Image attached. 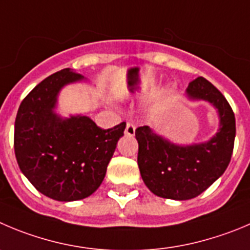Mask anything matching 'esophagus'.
I'll use <instances>...</instances> for the list:
<instances>
[{"mask_svg": "<svg viewBox=\"0 0 250 250\" xmlns=\"http://www.w3.org/2000/svg\"><path fill=\"white\" fill-rule=\"evenodd\" d=\"M135 130H136V126H135L132 123L126 124V129H125V135H129V136H134Z\"/></svg>", "mask_w": 250, "mask_h": 250, "instance_id": "34e87169", "label": "esophagus"}]
</instances>
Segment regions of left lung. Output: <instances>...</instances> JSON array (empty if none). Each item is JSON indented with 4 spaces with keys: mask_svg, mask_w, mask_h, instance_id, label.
I'll return each mask as SVG.
<instances>
[{
    "mask_svg": "<svg viewBox=\"0 0 250 250\" xmlns=\"http://www.w3.org/2000/svg\"><path fill=\"white\" fill-rule=\"evenodd\" d=\"M185 93L190 101L208 102L217 111L220 125L210 140L179 145L149 126L135 131L142 180L154 195L172 200L196 198L213 184L229 165L236 137L233 110L212 83L198 77L189 83Z\"/></svg>",
    "mask_w": 250,
    "mask_h": 250,
    "instance_id": "obj_1",
    "label": "left lung"
}]
</instances>
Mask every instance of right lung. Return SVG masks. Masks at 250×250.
Wrapping results in <instances>:
<instances>
[{"instance_id": "right-lung-1", "label": "right lung", "mask_w": 250, "mask_h": 250, "mask_svg": "<svg viewBox=\"0 0 250 250\" xmlns=\"http://www.w3.org/2000/svg\"><path fill=\"white\" fill-rule=\"evenodd\" d=\"M85 81L71 68L49 76L23 99L14 123V153L35 189L58 201L88 198L103 182L126 124L103 130L85 115L56 113L65 85Z\"/></svg>"}]
</instances>
